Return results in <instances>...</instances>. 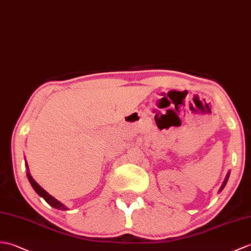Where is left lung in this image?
<instances>
[{
	"label": "left lung",
	"instance_id": "1",
	"mask_svg": "<svg viewBox=\"0 0 251 251\" xmlns=\"http://www.w3.org/2000/svg\"><path fill=\"white\" fill-rule=\"evenodd\" d=\"M229 176H230V171L228 172V174H226V178H225V180H224V183H223V185H221V187H220V189H219V192L223 190L224 188H225V186H226V182H228V178H229Z\"/></svg>",
	"mask_w": 251,
	"mask_h": 251
}]
</instances>
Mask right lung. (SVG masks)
I'll list each match as a JSON object with an SVG mask.
<instances>
[{"mask_svg":"<svg viewBox=\"0 0 251 251\" xmlns=\"http://www.w3.org/2000/svg\"><path fill=\"white\" fill-rule=\"evenodd\" d=\"M25 167H26V176L28 178V182L31 183L32 187H33V189L35 191H36V194L38 196L42 197V198H44L45 201L48 203V204L50 206H52V207L57 208V209H61V211H65V209H68V207H66L65 205H64L62 202H60L59 200H56L55 198H53L51 195H49L48 192H47L43 187H40V186L36 182H35V179L32 177L30 171H28V166H27L26 160H25Z\"/></svg>","mask_w":251,"mask_h":251,"instance_id":"1","label":"right lung"}]
</instances>
